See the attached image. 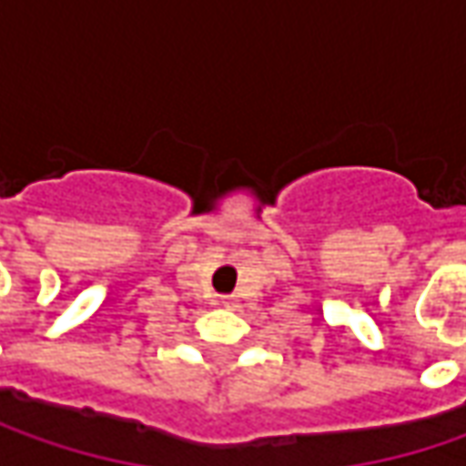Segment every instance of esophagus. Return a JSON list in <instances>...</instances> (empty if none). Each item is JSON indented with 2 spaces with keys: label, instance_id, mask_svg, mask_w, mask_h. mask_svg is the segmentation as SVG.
<instances>
[{
  "label": "esophagus",
  "instance_id": "obj_1",
  "mask_svg": "<svg viewBox=\"0 0 466 466\" xmlns=\"http://www.w3.org/2000/svg\"><path fill=\"white\" fill-rule=\"evenodd\" d=\"M236 303H238V298H233V296L220 298V306H225V309H233Z\"/></svg>",
  "mask_w": 466,
  "mask_h": 466
}]
</instances>
